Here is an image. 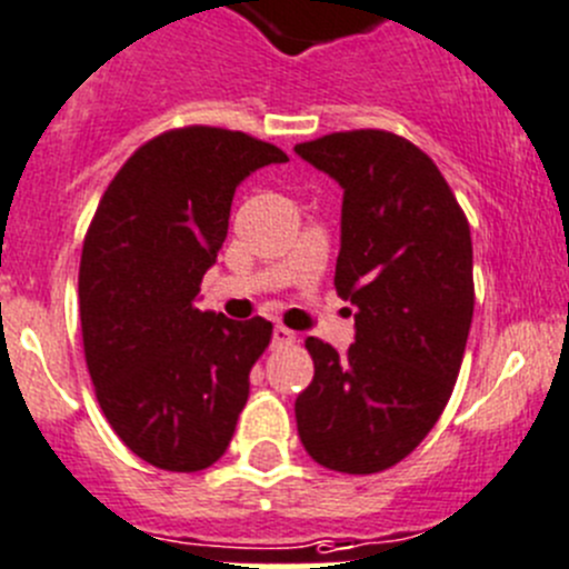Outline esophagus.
Masks as SVG:
<instances>
[{"label": "esophagus", "instance_id": "34e87169", "mask_svg": "<svg viewBox=\"0 0 569 569\" xmlns=\"http://www.w3.org/2000/svg\"><path fill=\"white\" fill-rule=\"evenodd\" d=\"M297 339L295 331H289L286 326H274V333H272V342L278 345V348H283V345H291Z\"/></svg>", "mask_w": 569, "mask_h": 569}]
</instances>
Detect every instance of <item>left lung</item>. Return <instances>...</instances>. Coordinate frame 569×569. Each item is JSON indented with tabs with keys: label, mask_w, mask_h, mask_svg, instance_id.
<instances>
[{
	"label": "left lung",
	"mask_w": 569,
	"mask_h": 569,
	"mask_svg": "<svg viewBox=\"0 0 569 569\" xmlns=\"http://www.w3.org/2000/svg\"><path fill=\"white\" fill-rule=\"evenodd\" d=\"M295 151L345 190L333 286L357 322L345 353L306 339L315 379L295 401L297 432L326 469L376 475L427 438L458 381L475 315L469 219L438 164L392 131Z\"/></svg>",
	"instance_id": "1"
}]
</instances>
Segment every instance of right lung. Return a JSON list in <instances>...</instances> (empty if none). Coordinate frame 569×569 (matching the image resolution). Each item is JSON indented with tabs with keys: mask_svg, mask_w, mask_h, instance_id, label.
<instances>
[{
	"mask_svg": "<svg viewBox=\"0 0 569 569\" xmlns=\"http://www.w3.org/2000/svg\"><path fill=\"white\" fill-rule=\"evenodd\" d=\"M272 142L184 126L142 142L83 238V357L117 438L164 471H201L230 446L272 322L196 309L238 182L286 162Z\"/></svg>",
	"mask_w": 569,
	"mask_h": 569,
	"instance_id": "right-lung-1",
	"label": "right lung"
}]
</instances>
